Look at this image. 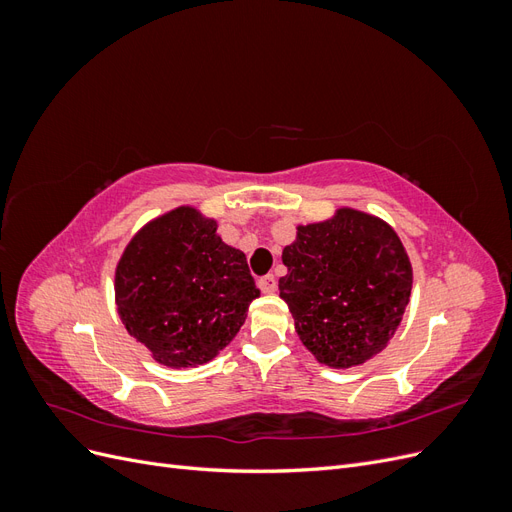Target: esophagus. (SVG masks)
Masks as SVG:
<instances>
[{"instance_id":"34e87169","label":"esophagus","mask_w":512,"mask_h":512,"mask_svg":"<svg viewBox=\"0 0 512 512\" xmlns=\"http://www.w3.org/2000/svg\"><path fill=\"white\" fill-rule=\"evenodd\" d=\"M258 286H260V290L265 292V294H273L277 290L275 275H262L260 280H258Z\"/></svg>"}]
</instances>
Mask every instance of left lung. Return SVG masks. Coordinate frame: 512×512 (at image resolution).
<instances>
[{"label": "left lung", "instance_id": "1", "mask_svg": "<svg viewBox=\"0 0 512 512\" xmlns=\"http://www.w3.org/2000/svg\"><path fill=\"white\" fill-rule=\"evenodd\" d=\"M282 260L280 297L320 363L346 369L386 348L412 290L410 260L391 226L339 209L329 222L299 226Z\"/></svg>", "mask_w": 512, "mask_h": 512}]
</instances>
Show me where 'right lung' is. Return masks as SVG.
<instances>
[{
	"instance_id": "right-lung-1",
	"label": "right lung",
	"mask_w": 512,
	"mask_h": 512,
	"mask_svg": "<svg viewBox=\"0 0 512 512\" xmlns=\"http://www.w3.org/2000/svg\"><path fill=\"white\" fill-rule=\"evenodd\" d=\"M215 230L196 209L179 207L138 232L117 265L121 320L162 365L211 361L260 294L245 254Z\"/></svg>"
}]
</instances>
